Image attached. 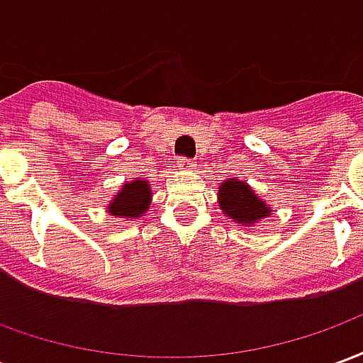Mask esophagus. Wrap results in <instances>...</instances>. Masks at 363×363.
<instances>
[{
  "mask_svg": "<svg viewBox=\"0 0 363 363\" xmlns=\"http://www.w3.org/2000/svg\"><path fill=\"white\" fill-rule=\"evenodd\" d=\"M179 165H181L182 169H194V167H196V161H194V159L182 157L181 161H179Z\"/></svg>",
  "mask_w": 363,
  "mask_h": 363,
  "instance_id": "obj_1",
  "label": "esophagus"
}]
</instances>
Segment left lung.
<instances>
[{
  "instance_id": "8db88e82",
  "label": "left lung",
  "mask_w": 363,
  "mask_h": 363,
  "mask_svg": "<svg viewBox=\"0 0 363 363\" xmlns=\"http://www.w3.org/2000/svg\"><path fill=\"white\" fill-rule=\"evenodd\" d=\"M220 206L231 220L237 223H245V225L257 223L270 212L267 204L260 198L255 196L251 186L247 182L237 181V179L221 182Z\"/></svg>"
}]
</instances>
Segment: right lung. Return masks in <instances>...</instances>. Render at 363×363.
<instances>
[{
	"mask_svg": "<svg viewBox=\"0 0 363 363\" xmlns=\"http://www.w3.org/2000/svg\"><path fill=\"white\" fill-rule=\"evenodd\" d=\"M151 190L145 181H134L120 190L114 202L108 206V212L114 216H126V218H138L150 208Z\"/></svg>",
	"mask_w": 363,
	"mask_h": 363,
	"instance_id": "right-lung-1",
	"label": "right lung"
}]
</instances>
